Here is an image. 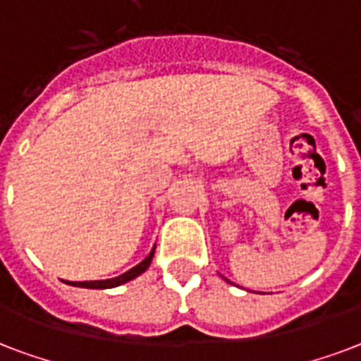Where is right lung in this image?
<instances>
[{
    "label": "right lung",
    "instance_id": "add662e5",
    "mask_svg": "<svg viewBox=\"0 0 361 361\" xmlns=\"http://www.w3.org/2000/svg\"><path fill=\"white\" fill-rule=\"evenodd\" d=\"M154 250L156 247H152L150 254L147 258L142 259L141 264H137L135 267H131L130 271H126L122 275L114 276V279H105V281H85V282H73V281H63L66 284H71V286H79V288H92V290H107V288H116L120 284H126V282L133 281L135 276L142 275L145 271L149 269L150 262L154 258Z\"/></svg>",
    "mask_w": 361,
    "mask_h": 361
}]
</instances>
